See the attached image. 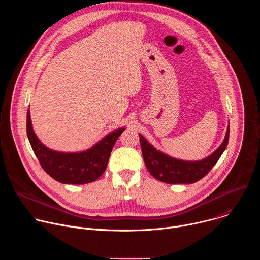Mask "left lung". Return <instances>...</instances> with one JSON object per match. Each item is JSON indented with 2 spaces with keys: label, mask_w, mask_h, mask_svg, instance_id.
<instances>
[{
  "label": "left lung",
  "mask_w": 260,
  "mask_h": 260,
  "mask_svg": "<svg viewBox=\"0 0 260 260\" xmlns=\"http://www.w3.org/2000/svg\"><path fill=\"white\" fill-rule=\"evenodd\" d=\"M139 137L145 165L156 180L168 184H191L204 178L226 149L230 138V124L223 142L213 153L201 160H183L172 157L157 150L141 134H139Z\"/></svg>",
  "instance_id": "obj_1"
}]
</instances>
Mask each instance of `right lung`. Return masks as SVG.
<instances>
[{"instance_id":"right-lung-1","label":"right lung","mask_w":260,"mask_h":260,"mask_svg":"<svg viewBox=\"0 0 260 260\" xmlns=\"http://www.w3.org/2000/svg\"><path fill=\"white\" fill-rule=\"evenodd\" d=\"M125 127L106 135L83 151L61 152L45 146L34 132L30 112L26 114V134L30 146L43 170L62 184H86L98 180L105 172L114 144Z\"/></svg>"}]
</instances>
